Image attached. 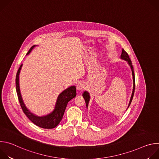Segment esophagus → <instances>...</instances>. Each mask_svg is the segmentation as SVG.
I'll return each instance as SVG.
<instances>
[{
  "label": "esophagus",
  "mask_w": 159,
  "mask_h": 159,
  "mask_svg": "<svg viewBox=\"0 0 159 159\" xmlns=\"http://www.w3.org/2000/svg\"><path fill=\"white\" fill-rule=\"evenodd\" d=\"M84 87H85L84 84L83 83H82V82H80V83H79L77 85V87H76L77 88V91H79V92H80L84 89Z\"/></svg>",
  "instance_id": "esophagus-1"
}]
</instances>
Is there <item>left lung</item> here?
<instances>
[{
  "label": "left lung",
  "instance_id": "1",
  "mask_svg": "<svg viewBox=\"0 0 159 159\" xmlns=\"http://www.w3.org/2000/svg\"><path fill=\"white\" fill-rule=\"evenodd\" d=\"M120 58L122 59V60H125L126 61H127L128 64L129 65V66H130V69L131 70V74H132V77H133V90H132V93H131V98H130V99H129V104H128V106L127 107V109L126 110L128 109V108L129 107L131 101H132V99H133V95H134V87H135V82H134V71H133V65H132V63H131V61L128 55V53L123 50L122 49V52H121V57H120ZM82 96L83 98H84L85 101V104H86V107H87V109L88 108V106H89V101H90V94L89 93V92L86 91V90H85V91H84L83 94H82Z\"/></svg>",
  "mask_w": 159,
  "mask_h": 159
}]
</instances>
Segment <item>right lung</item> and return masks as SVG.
<instances>
[{
	"label": "right lung",
	"instance_id": "1",
	"mask_svg": "<svg viewBox=\"0 0 159 159\" xmlns=\"http://www.w3.org/2000/svg\"><path fill=\"white\" fill-rule=\"evenodd\" d=\"M35 47L36 45L33 46L27 53L26 55H29ZM22 66V64L20 65L16 74V86L19 101L22 111L27 117L36 126L45 129H52L55 128L62 120L68 102L76 96V87L75 85H72L63 90L57 99L54 109L49 114L42 116H37L27 108L21 96L19 86V74Z\"/></svg>",
	"mask_w": 159,
	"mask_h": 159
}]
</instances>
